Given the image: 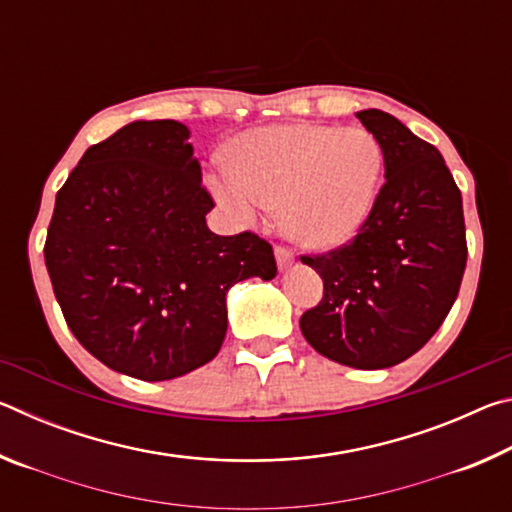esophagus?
Wrapping results in <instances>:
<instances>
[{
	"instance_id": "esophagus-1",
	"label": "esophagus",
	"mask_w": 512,
	"mask_h": 512,
	"mask_svg": "<svg viewBox=\"0 0 512 512\" xmlns=\"http://www.w3.org/2000/svg\"><path fill=\"white\" fill-rule=\"evenodd\" d=\"M275 259H277V266H280V271H287V268L293 264V253L284 246H275Z\"/></svg>"
}]
</instances>
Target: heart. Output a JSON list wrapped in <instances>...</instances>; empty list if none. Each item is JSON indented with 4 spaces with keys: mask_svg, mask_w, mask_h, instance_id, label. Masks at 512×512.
I'll return each instance as SVG.
<instances>
[{
    "mask_svg": "<svg viewBox=\"0 0 512 512\" xmlns=\"http://www.w3.org/2000/svg\"><path fill=\"white\" fill-rule=\"evenodd\" d=\"M212 192L239 221L282 207L300 246L332 250L357 235L375 207L384 153L363 128L280 124L237 135Z\"/></svg>",
    "mask_w": 512,
    "mask_h": 512,
    "instance_id": "b5f03b06",
    "label": "heart"
}]
</instances>
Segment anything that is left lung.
Segmentation results:
<instances>
[{
  "instance_id": "left-lung-1",
  "label": "left lung",
  "mask_w": 512,
  "mask_h": 512,
  "mask_svg": "<svg viewBox=\"0 0 512 512\" xmlns=\"http://www.w3.org/2000/svg\"><path fill=\"white\" fill-rule=\"evenodd\" d=\"M357 117L381 146L386 183L350 244L300 257L323 277V300L300 329L323 357L379 370L409 359L447 318L465 273V219L436 146L388 112Z\"/></svg>"
}]
</instances>
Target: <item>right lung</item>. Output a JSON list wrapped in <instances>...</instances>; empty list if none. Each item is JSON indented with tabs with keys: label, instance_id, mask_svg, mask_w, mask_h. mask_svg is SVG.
<instances>
[{
	"label": "right lung",
	"instance_id": "right-lung-1",
	"mask_svg": "<svg viewBox=\"0 0 512 512\" xmlns=\"http://www.w3.org/2000/svg\"><path fill=\"white\" fill-rule=\"evenodd\" d=\"M189 128L133 121L90 146L56 194L45 264L72 334L121 375L164 381L216 357L225 293L273 280V248L253 232L219 237L205 214Z\"/></svg>",
	"mask_w": 512,
	"mask_h": 512
}]
</instances>
